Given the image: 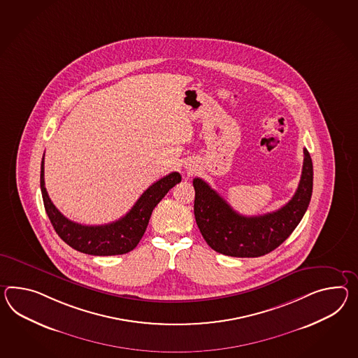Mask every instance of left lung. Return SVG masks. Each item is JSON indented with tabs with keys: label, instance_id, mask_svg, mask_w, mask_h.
Instances as JSON below:
<instances>
[{
	"label": "left lung",
	"instance_id": "1",
	"mask_svg": "<svg viewBox=\"0 0 358 358\" xmlns=\"http://www.w3.org/2000/svg\"><path fill=\"white\" fill-rule=\"evenodd\" d=\"M192 185L196 225L210 248L233 257H259L283 243L301 221L313 192V163L304 148L295 195L282 208L262 216L239 215L201 178H194Z\"/></svg>",
	"mask_w": 358,
	"mask_h": 358
}]
</instances>
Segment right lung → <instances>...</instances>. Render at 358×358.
Segmentation results:
<instances>
[{"instance_id":"add662e5","label":"right lung","mask_w":358,"mask_h":358,"mask_svg":"<svg viewBox=\"0 0 358 358\" xmlns=\"http://www.w3.org/2000/svg\"><path fill=\"white\" fill-rule=\"evenodd\" d=\"M178 182H181V175L178 172H172L152 183L146 192H143L124 217L106 225L87 227L64 217L52 204L45 189L44 157L40 175L45 210L57 234L73 250L94 256L122 255L136 248L146 231L148 220L157 203Z\"/></svg>"}]
</instances>
